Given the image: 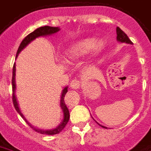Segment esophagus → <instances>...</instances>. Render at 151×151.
I'll list each match as a JSON object with an SVG mask.
<instances>
[{
	"mask_svg": "<svg viewBox=\"0 0 151 151\" xmlns=\"http://www.w3.org/2000/svg\"><path fill=\"white\" fill-rule=\"evenodd\" d=\"M80 81L79 80H73L72 82H70V87L72 89H78L80 87Z\"/></svg>",
	"mask_w": 151,
	"mask_h": 151,
	"instance_id": "34e87169",
	"label": "esophagus"
}]
</instances>
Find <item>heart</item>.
<instances>
[{
	"instance_id": "heart-1",
	"label": "heart",
	"mask_w": 151,
	"mask_h": 151,
	"mask_svg": "<svg viewBox=\"0 0 151 151\" xmlns=\"http://www.w3.org/2000/svg\"><path fill=\"white\" fill-rule=\"evenodd\" d=\"M102 46V42H97L95 43V40L92 39H85L69 47L65 52V57L67 60L78 59L86 54L92 47L95 51H99Z\"/></svg>"
}]
</instances>
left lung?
<instances>
[{
	"instance_id": "left-lung-1",
	"label": "left lung",
	"mask_w": 151,
	"mask_h": 151,
	"mask_svg": "<svg viewBox=\"0 0 151 151\" xmlns=\"http://www.w3.org/2000/svg\"><path fill=\"white\" fill-rule=\"evenodd\" d=\"M116 40L119 41V42H120V43H132V41L129 39V37L127 36V35L121 29H120V27H116ZM100 126H102L103 128H105V129H107L106 127L103 126V125H101V124H99Z\"/></svg>"
}]
</instances>
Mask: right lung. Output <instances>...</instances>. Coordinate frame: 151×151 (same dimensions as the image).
Returning <instances> with one entry per match:
<instances>
[{
	"instance_id": "right-lung-1",
	"label": "right lung",
	"mask_w": 151,
	"mask_h": 151,
	"mask_svg": "<svg viewBox=\"0 0 151 151\" xmlns=\"http://www.w3.org/2000/svg\"><path fill=\"white\" fill-rule=\"evenodd\" d=\"M60 31L59 27H48V26H44V27H41L40 28H37L36 30H35L33 32H31L30 34L27 35L26 37L23 39V40L22 41V43H20V45L18 47V52H17V54H16V58L18 57V54L21 52L22 50L23 49L24 47L27 46L29 43H31V41H33L35 39L40 37V36H46V35H51L55 34L56 32H58ZM15 71H16V67H15V63L14 64V67H13V76H12V88H13V103H14V106L16 111H18V113L21 116L23 119L25 120V121L30 125V126L32 128V129L35 130V132L37 133H40L41 134H47V135H55V134H57V133H60L64 128L65 127V125L68 123V121L69 120V111L68 108L66 107L65 104V94L68 91V87L66 86L64 88V90L62 91V93H61V97H60V108L62 109L63 113H64V117H63V120L61 123L57 127H56L55 129H38V128H35L33 125H31V124L28 122L27 119L25 118L24 116L22 115V113L20 111L19 109V107H18V101H17V99H16V96H15V89H16V84H15Z\"/></svg>"
}]
</instances>
